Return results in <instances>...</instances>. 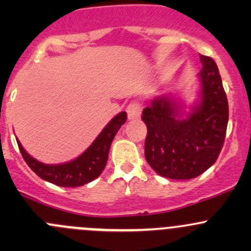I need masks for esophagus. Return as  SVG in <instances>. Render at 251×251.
Here are the masks:
<instances>
[{"label": "esophagus", "mask_w": 251, "mask_h": 251, "mask_svg": "<svg viewBox=\"0 0 251 251\" xmlns=\"http://www.w3.org/2000/svg\"><path fill=\"white\" fill-rule=\"evenodd\" d=\"M126 111H127V118L130 120H133V119H138L141 116V111H142V105L140 102H131L130 104L127 105L126 108Z\"/></svg>", "instance_id": "esophagus-1"}]
</instances>
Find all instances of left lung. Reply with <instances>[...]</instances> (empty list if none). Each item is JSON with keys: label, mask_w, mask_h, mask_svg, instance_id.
I'll return each mask as SVG.
<instances>
[{"label": "left lung", "mask_w": 251, "mask_h": 251, "mask_svg": "<svg viewBox=\"0 0 251 251\" xmlns=\"http://www.w3.org/2000/svg\"><path fill=\"white\" fill-rule=\"evenodd\" d=\"M201 55V100L184 115L181 105L166 96L155 98L142 113L147 125L144 155L163 177L191 179L219 158L228 124V102L212 58Z\"/></svg>", "instance_id": "obj_1"}]
</instances>
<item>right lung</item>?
<instances>
[{"label":"right lung","mask_w":251,"mask_h":251,"mask_svg":"<svg viewBox=\"0 0 251 251\" xmlns=\"http://www.w3.org/2000/svg\"><path fill=\"white\" fill-rule=\"evenodd\" d=\"M127 119L126 111H121L107 124L93 143L76 159L64 164L48 165L40 163L26 153L18 142V147L29 168L45 181L60 187H80L97 178L107 165L110 144L119 128Z\"/></svg>","instance_id":"right-lung-1"}]
</instances>
